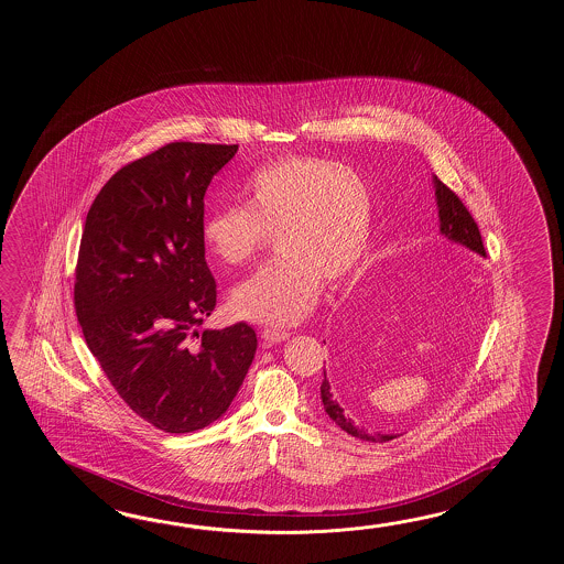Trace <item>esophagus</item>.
Masks as SVG:
<instances>
[{
  "label": "esophagus",
  "mask_w": 564,
  "mask_h": 564,
  "mask_svg": "<svg viewBox=\"0 0 564 564\" xmlns=\"http://www.w3.org/2000/svg\"><path fill=\"white\" fill-rule=\"evenodd\" d=\"M262 338H264L265 343H282V340H286L290 338V333L288 330H280V328H264L262 330Z\"/></svg>",
  "instance_id": "1"
}]
</instances>
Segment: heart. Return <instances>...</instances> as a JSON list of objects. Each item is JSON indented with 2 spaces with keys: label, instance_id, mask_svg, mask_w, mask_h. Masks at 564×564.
Returning a JSON list of instances; mask_svg holds the SVG:
<instances>
[{
  "label": "heart",
  "instance_id": "obj_1",
  "mask_svg": "<svg viewBox=\"0 0 564 564\" xmlns=\"http://www.w3.org/2000/svg\"><path fill=\"white\" fill-rule=\"evenodd\" d=\"M372 195L357 171L318 156H286L256 171L243 207H217L204 219L205 248L243 265L274 234L278 256L236 288L231 304L246 321L294 324L316 304L323 280L343 284L371 240Z\"/></svg>",
  "mask_w": 564,
  "mask_h": 564
}]
</instances>
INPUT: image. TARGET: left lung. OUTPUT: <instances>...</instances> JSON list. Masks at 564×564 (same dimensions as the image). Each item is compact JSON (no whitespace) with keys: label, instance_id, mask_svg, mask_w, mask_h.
<instances>
[{"label":"left lung","instance_id":"1","mask_svg":"<svg viewBox=\"0 0 564 564\" xmlns=\"http://www.w3.org/2000/svg\"><path fill=\"white\" fill-rule=\"evenodd\" d=\"M433 185H435V199H437V209H440V231L447 240L456 241L459 246L468 248L469 252L486 258L478 224L474 221L468 207L462 204V199L457 197L456 193L452 192L437 177H433ZM381 299H383V294L379 286L367 288L360 294L355 306L350 308V314H347V326L350 328V333L355 328V336L357 333L365 335L367 333L364 330L365 327L368 330L372 328V324L377 323L381 316V308H383ZM321 399H323L324 411L328 413V417L348 435L362 440V442H371V444H384V442L395 440L397 435L393 433L367 432L365 427H360L350 420L343 409L338 393L330 387L326 371H324V381L321 384Z\"/></svg>","mask_w":564,"mask_h":564}]
</instances>
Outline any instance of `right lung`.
Listing matches in <instances>:
<instances>
[{
  "label": "right lung",
  "instance_id": "1",
  "mask_svg": "<svg viewBox=\"0 0 564 564\" xmlns=\"http://www.w3.org/2000/svg\"><path fill=\"white\" fill-rule=\"evenodd\" d=\"M236 153L238 144H165L119 169L86 216L78 323L120 399L161 432L219 420L258 347L246 323L197 330L217 299L202 238L205 192Z\"/></svg>",
  "mask_w": 564,
  "mask_h": 564
}]
</instances>
